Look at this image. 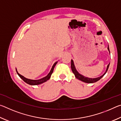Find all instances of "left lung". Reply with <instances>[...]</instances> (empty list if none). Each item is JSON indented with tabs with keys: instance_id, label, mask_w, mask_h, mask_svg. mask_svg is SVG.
Wrapping results in <instances>:
<instances>
[{
	"instance_id": "8db88e82",
	"label": "left lung",
	"mask_w": 121,
	"mask_h": 121,
	"mask_svg": "<svg viewBox=\"0 0 121 121\" xmlns=\"http://www.w3.org/2000/svg\"><path fill=\"white\" fill-rule=\"evenodd\" d=\"M108 50L109 51V52L110 53V51H109V48L108 47ZM109 64L108 65H107V69H106V70L105 71V73H104L103 75H102L101 76L99 77L98 78H87V77H86L85 76H84L81 75L80 73H78V71L76 70V69L75 67V65L74 64H73V60H71V70H72L73 73H74V75L75 76V77L76 78L78 79L79 80H80L81 81H83L85 83H95L96 82L98 81L99 80H100V79L101 78L104 76V75L106 74V73H107V71L108 70V69L109 68Z\"/></svg>"
}]
</instances>
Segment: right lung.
<instances>
[{
    "instance_id": "right-lung-1",
    "label": "right lung",
    "mask_w": 121,
    "mask_h": 121,
    "mask_svg": "<svg viewBox=\"0 0 121 121\" xmlns=\"http://www.w3.org/2000/svg\"><path fill=\"white\" fill-rule=\"evenodd\" d=\"M58 62H56L54 63V65H53L52 66V68L51 69V70L50 71V72L46 76V77H45L44 78H43L42 79H38V80H32V79H28V78H26V77H24L23 76H22L21 75H20L19 73H18L17 70L16 69V73L18 74V75L23 80L24 82H25L26 83L28 84L29 85H39V84H42L43 83H44L46 82L51 77V76L52 75V73H53V70H54V67L55 65H56V63Z\"/></svg>"
}]
</instances>
